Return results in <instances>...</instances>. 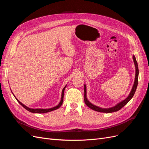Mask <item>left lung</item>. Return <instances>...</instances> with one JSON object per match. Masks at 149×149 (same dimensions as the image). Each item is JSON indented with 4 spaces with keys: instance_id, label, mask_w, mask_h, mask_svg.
<instances>
[{
    "instance_id": "left-lung-1",
    "label": "left lung",
    "mask_w": 149,
    "mask_h": 149,
    "mask_svg": "<svg viewBox=\"0 0 149 149\" xmlns=\"http://www.w3.org/2000/svg\"><path fill=\"white\" fill-rule=\"evenodd\" d=\"M132 58H133V60H134L135 66H136V76H135L134 83V85L132 86V88L131 89V91H130V93L129 94V95L128 96V97L126 99H125L124 100L119 102L118 104H116L114 107H109V108H101V107H100L93 104L92 103H91L88 100L87 97H86V84H84V102L86 104L89 108H91V109H92L94 111L100 112H105V113H111V112H116V111L120 110L121 108H123L125 105L127 104V103L130 100H131L133 96L134 95L135 92H136L137 87V84H138V76H139L138 64H137V62L136 61V57H135L134 55H133Z\"/></svg>"
}]
</instances>
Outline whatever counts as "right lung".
I'll return each mask as SVG.
<instances>
[{"mask_svg":"<svg viewBox=\"0 0 149 149\" xmlns=\"http://www.w3.org/2000/svg\"><path fill=\"white\" fill-rule=\"evenodd\" d=\"M66 87V85L64 87V88L62 90V93H61V101L60 102V103L58 104L55 106V107H52V108H49V109H32V108H29L28 107H26V106H25L24 104H22L20 101H19V100H17V99L15 97L16 100H17V101L19 102L20 104H21L22 106H23L25 109H26L27 111H29V112H32V113H46V112H51L52 111H54V110H56L57 109H58L59 108L61 104H63V97H64V92H65V89ZM14 96V95H13Z\"/></svg>","mask_w":149,"mask_h":149,"instance_id":"obj_1","label":"right lung"}]
</instances>
